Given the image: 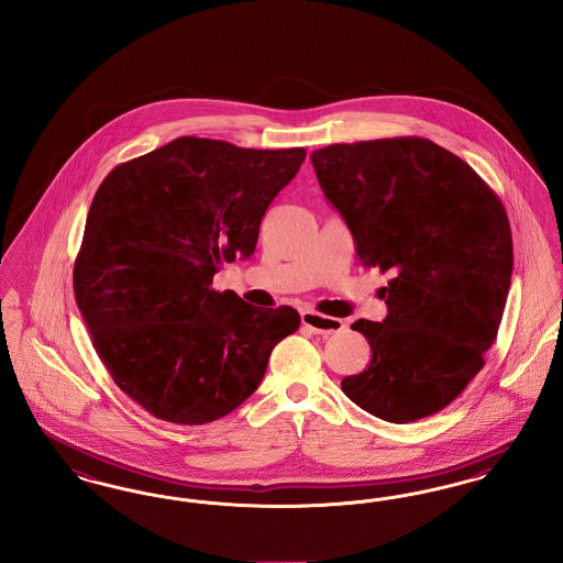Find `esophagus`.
Masks as SVG:
<instances>
[{"label": "esophagus", "instance_id": "obj_1", "mask_svg": "<svg viewBox=\"0 0 563 563\" xmlns=\"http://www.w3.org/2000/svg\"><path fill=\"white\" fill-rule=\"evenodd\" d=\"M300 318H302V325L316 334H334L344 328L343 319L330 318L318 311H302Z\"/></svg>", "mask_w": 563, "mask_h": 563}]
</instances>
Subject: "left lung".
Segmentation results:
<instances>
[{"instance_id":"obj_1","label":"left lung","mask_w":563,"mask_h":563,"mask_svg":"<svg viewBox=\"0 0 563 563\" xmlns=\"http://www.w3.org/2000/svg\"><path fill=\"white\" fill-rule=\"evenodd\" d=\"M311 162L362 263L391 273L385 321L351 325L372 362L343 378L344 395L397 424L440 412L498 334L514 271L503 201L461 157L418 136L330 145Z\"/></svg>"}]
</instances>
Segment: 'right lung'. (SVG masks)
Segmentation results:
<instances>
[{
  "label": "right lung",
  "instance_id": "right-lung-1",
  "mask_svg": "<svg viewBox=\"0 0 563 563\" xmlns=\"http://www.w3.org/2000/svg\"><path fill=\"white\" fill-rule=\"evenodd\" d=\"M307 151L180 136L107 174L75 258V302L100 362L148 415L206 424L258 389L292 307L261 309L212 290L247 258L271 201Z\"/></svg>",
  "mask_w": 563,
  "mask_h": 563
}]
</instances>
